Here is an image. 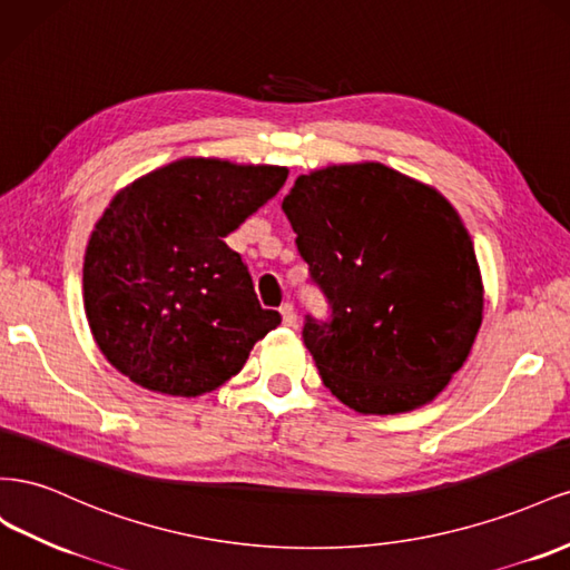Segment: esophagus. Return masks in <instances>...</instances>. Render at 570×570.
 Here are the masks:
<instances>
[{"label":"esophagus","instance_id":"esophagus-1","mask_svg":"<svg viewBox=\"0 0 570 570\" xmlns=\"http://www.w3.org/2000/svg\"><path fill=\"white\" fill-rule=\"evenodd\" d=\"M279 313H282V320H284L286 327H294V324H296V307L291 303H284L279 307Z\"/></svg>","mask_w":570,"mask_h":570}]
</instances>
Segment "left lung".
<instances>
[{"instance_id":"8db88e82","label":"left lung","mask_w":570,"mask_h":570,"mask_svg":"<svg viewBox=\"0 0 570 570\" xmlns=\"http://www.w3.org/2000/svg\"><path fill=\"white\" fill-rule=\"evenodd\" d=\"M282 209L332 311L303 324L324 386L365 415L430 403L482 324V276L456 209L380 161L301 174Z\"/></svg>"}]
</instances>
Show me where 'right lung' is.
I'll return each instance as SVG.
<instances>
[{
  "mask_svg": "<svg viewBox=\"0 0 570 570\" xmlns=\"http://www.w3.org/2000/svg\"><path fill=\"white\" fill-rule=\"evenodd\" d=\"M286 167L184 157L114 195L86 248L90 332L121 375L200 396L238 375L279 327L224 238L272 200Z\"/></svg>",
  "mask_w": 570,
  "mask_h": 570,
  "instance_id": "right-lung-1",
  "label": "right lung"
}]
</instances>
